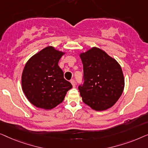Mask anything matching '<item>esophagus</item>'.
Instances as JSON below:
<instances>
[{"mask_svg": "<svg viewBox=\"0 0 148 148\" xmlns=\"http://www.w3.org/2000/svg\"><path fill=\"white\" fill-rule=\"evenodd\" d=\"M70 82H71V84H72V86H73V87L76 86V82H75V81H74V79H72V80H70Z\"/></svg>", "mask_w": 148, "mask_h": 148, "instance_id": "1", "label": "esophagus"}]
</instances>
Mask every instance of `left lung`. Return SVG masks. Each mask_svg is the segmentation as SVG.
Returning a JSON list of instances; mask_svg holds the SVG:
<instances>
[{"instance_id":"8db88e82","label":"left lung","mask_w":148,"mask_h":148,"mask_svg":"<svg viewBox=\"0 0 148 148\" xmlns=\"http://www.w3.org/2000/svg\"><path fill=\"white\" fill-rule=\"evenodd\" d=\"M84 83L78 86L82 101L95 111L115 105L122 95L125 80L121 67L114 58L94 47L80 54Z\"/></svg>"}]
</instances>
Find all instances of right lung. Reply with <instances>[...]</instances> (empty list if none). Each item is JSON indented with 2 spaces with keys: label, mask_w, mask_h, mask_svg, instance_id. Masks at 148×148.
<instances>
[{
  "label": "right lung",
  "mask_w": 148,
  "mask_h": 148,
  "mask_svg": "<svg viewBox=\"0 0 148 148\" xmlns=\"http://www.w3.org/2000/svg\"><path fill=\"white\" fill-rule=\"evenodd\" d=\"M65 53L48 46L33 56L25 66L22 89L36 107L49 110L64 101L72 85L64 78L58 62Z\"/></svg>",
  "instance_id": "right-lung-1"
}]
</instances>
